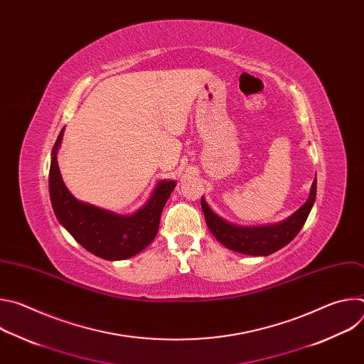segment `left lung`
Returning a JSON list of instances; mask_svg holds the SVG:
<instances>
[{"label":"left lung","instance_id":"1","mask_svg":"<svg viewBox=\"0 0 364 364\" xmlns=\"http://www.w3.org/2000/svg\"><path fill=\"white\" fill-rule=\"evenodd\" d=\"M317 196V177L311 186V193L305 204L285 222L275 226L264 228H239L233 226L223 219H220L207 205L205 200L201 197V209L205 218V223L209 226L213 236L226 247L253 256H267L278 249L288 245L302 229L306 218L313 209V204Z\"/></svg>","mask_w":364,"mask_h":364}]
</instances>
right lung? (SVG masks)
I'll return each instance as SVG.
<instances>
[{
    "mask_svg": "<svg viewBox=\"0 0 364 364\" xmlns=\"http://www.w3.org/2000/svg\"><path fill=\"white\" fill-rule=\"evenodd\" d=\"M63 129L51 151L48 191L58 220L90 253L121 261L145 249L157 236L164 205L173 193L174 181H161L149 201L132 216H118L76 200L66 188L58 166V148Z\"/></svg>",
    "mask_w": 364,
    "mask_h": 364,
    "instance_id": "1",
    "label": "right lung"
}]
</instances>
